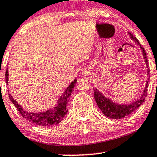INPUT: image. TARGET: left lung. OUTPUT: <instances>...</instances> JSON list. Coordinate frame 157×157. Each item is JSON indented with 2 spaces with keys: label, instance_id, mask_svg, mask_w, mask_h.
Listing matches in <instances>:
<instances>
[{
  "label": "left lung",
  "instance_id": "8db88e82",
  "mask_svg": "<svg viewBox=\"0 0 157 157\" xmlns=\"http://www.w3.org/2000/svg\"><path fill=\"white\" fill-rule=\"evenodd\" d=\"M128 35L130 36V38H132L133 40H134V41L138 44V46H140L141 50L142 51L144 59L145 60V63L147 68L148 80L147 81V83H146L145 88L144 89L143 93L141 94V96L139 97V98H137V99L135 100V101L129 104H118L117 103L113 102L111 99H109V98H106L104 95H103L101 92L98 91L96 88H94V96L96 100V104L98 105V108L102 111V113H104L105 116L110 118V119H119L127 117V116L131 114L132 112H134L137 108H139V107L143 104L147 95L148 82H149V81L150 75L149 68H148V61L147 53H146L144 48L141 46L139 40L136 39V37H134L131 33H128Z\"/></svg>",
  "mask_w": 157,
  "mask_h": 157
}]
</instances>
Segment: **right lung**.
Wrapping results in <instances>:
<instances>
[{
	"mask_svg": "<svg viewBox=\"0 0 157 157\" xmlns=\"http://www.w3.org/2000/svg\"><path fill=\"white\" fill-rule=\"evenodd\" d=\"M6 83L8 84V68L6 72ZM76 83V79H74V81L71 83V84L66 89V91H64L63 94L60 96L58 104L53 107V109H50L44 112L39 113H34L29 112V111H25V109L22 108V106L20 104H18V102L13 98L11 94L8 93L9 98L14 106H16L17 110L21 113L23 118H24L28 121L31 122L36 124L38 126H45V127H49V126L56 125L61 122L65 117L66 113L68 112L67 105L68 104V101L69 97L71 95L74 88Z\"/></svg>",
	"mask_w": 157,
	"mask_h": 157,
	"instance_id": "obj_1",
	"label": "right lung"
}]
</instances>
